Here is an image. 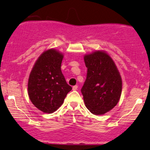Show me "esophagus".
<instances>
[{
	"label": "esophagus",
	"mask_w": 150,
	"mask_h": 150,
	"mask_svg": "<svg viewBox=\"0 0 150 150\" xmlns=\"http://www.w3.org/2000/svg\"><path fill=\"white\" fill-rule=\"evenodd\" d=\"M77 88H78V86H77V85H75V86H73V91H76V90H77Z\"/></svg>",
	"instance_id": "1"
}]
</instances>
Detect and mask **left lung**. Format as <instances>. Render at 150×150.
<instances>
[{
	"label": "left lung",
	"instance_id": "1",
	"mask_svg": "<svg viewBox=\"0 0 150 150\" xmlns=\"http://www.w3.org/2000/svg\"><path fill=\"white\" fill-rule=\"evenodd\" d=\"M86 79L81 92L87 109L94 115L111 110L120 98L122 79L107 53L97 50L84 56Z\"/></svg>",
	"mask_w": 150,
	"mask_h": 150
}]
</instances>
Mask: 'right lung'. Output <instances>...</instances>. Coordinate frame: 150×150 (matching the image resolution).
Masks as SVG:
<instances>
[{
    "label": "right lung",
    "mask_w": 150,
    "mask_h": 150,
    "mask_svg": "<svg viewBox=\"0 0 150 150\" xmlns=\"http://www.w3.org/2000/svg\"><path fill=\"white\" fill-rule=\"evenodd\" d=\"M64 55L54 49L43 52L38 58L30 74L28 91L33 104L44 113L57 110L72 87L62 73Z\"/></svg>",
    "instance_id": "obj_1"
}]
</instances>
